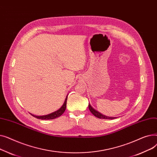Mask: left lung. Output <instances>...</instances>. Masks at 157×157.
Returning a JSON list of instances; mask_svg holds the SVG:
<instances>
[{
	"instance_id": "obj_1",
	"label": "left lung",
	"mask_w": 157,
	"mask_h": 157,
	"mask_svg": "<svg viewBox=\"0 0 157 157\" xmlns=\"http://www.w3.org/2000/svg\"><path fill=\"white\" fill-rule=\"evenodd\" d=\"M88 108L90 111V112H91L95 117H96L97 118H101V119H109V120H113V119H114L116 118L115 117H106L105 116V115L100 113L99 112H98L97 111H96L95 109H94L91 106V105H90L89 104L88 105Z\"/></svg>"
}]
</instances>
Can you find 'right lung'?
Wrapping results in <instances>:
<instances>
[{
    "mask_svg": "<svg viewBox=\"0 0 157 157\" xmlns=\"http://www.w3.org/2000/svg\"><path fill=\"white\" fill-rule=\"evenodd\" d=\"M67 97H66L64 103L61 108L59 109H58L57 111H56L53 113H52L49 114L44 115V116H36V115H34V114H32L31 113L30 114L32 116H33L37 119H40V120H53V119L56 118L58 117H60L61 115L64 113V111H65L66 105H67Z\"/></svg>",
    "mask_w": 157,
    "mask_h": 157,
    "instance_id": "obj_1",
    "label": "right lung"
}]
</instances>
